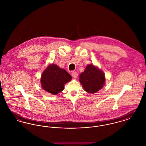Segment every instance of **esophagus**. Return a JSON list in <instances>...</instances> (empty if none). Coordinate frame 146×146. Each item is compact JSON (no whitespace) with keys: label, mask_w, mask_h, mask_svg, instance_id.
I'll return each mask as SVG.
<instances>
[{"label":"esophagus","mask_w":146,"mask_h":146,"mask_svg":"<svg viewBox=\"0 0 146 146\" xmlns=\"http://www.w3.org/2000/svg\"><path fill=\"white\" fill-rule=\"evenodd\" d=\"M78 73L76 72H72V76L73 77H74V78H76L78 77Z\"/></svg>","instance_id":"obj_1"}]
</instances>
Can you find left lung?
<instances>
[{"label":"left lung","mask_w":146,"mask_h":146,"mask_svg":"<svg viewBox=\"0 0 146 146\" xmlns=\"http://www.w3.org/2000/svg\"><path fill=\"white\" fill-rule=\"evenodd\" d=\"M85 91L94 94L101 89L105 82L104 73L94 65L89 64L79 76Z\"/></svg>","instance_id":"8db88e82"}]
</instances>
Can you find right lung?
Instances as JSON below:
<instances>
[{"label":"right lung","instance_id":"right-lung-1","mask_svg":"<svg viewBox=\"0 0 146 146\" xmlns=\"http://www.w3.org/2000/svg\"><path fill=\"white\" fill-rule=\"evenodd\" d=\"M72 76L66 70L52 64L44 71L41 78L42 88L49 93L56 95L64 89V84L71 80Z\"/></svg>","mask_w":146,"mask_h":146}]
</instances>
